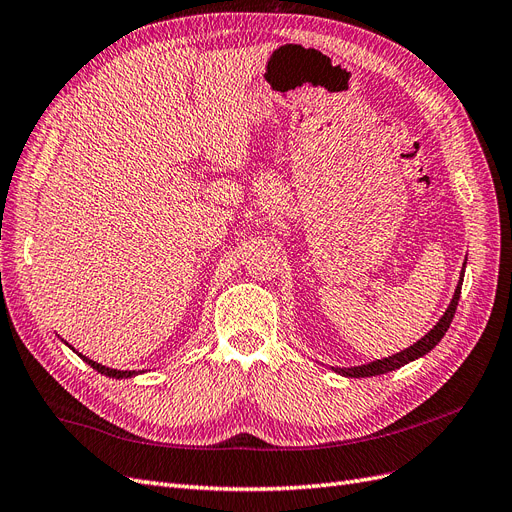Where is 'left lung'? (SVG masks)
<instances>
[{
    "instance_id": "8db88e82",
    "label": "left lung",
    "mask_w": 512,
    "mask_h": 512,
    "mask_svg": "<svg viewBox=\"0 0 512 512\" xmlns=\"http://www.w3.org/2000/svg\"><path fill=\"white\" fill-rule=\"evenodd\" d=\"M466 268V263H464ZM461 280H464V270H461ZM461 280L459 285L455 289V295L453 300L447 308V312L440 317V321L434 325V329H430L419 342H415L412 346H408L406 351L402 353H395L391 357H385V359H376L372 361V364H366V366H357V368H334L338 374H344V376H351V378H366V376H376V374H385V372H391V370H398L402 366H406L408 361H415L419 357H423L425 353H430L434 346L442 340V336L447 334V329L455 317V310H457V302H459V295H461Z\"/></svg>"
}]
</instances>
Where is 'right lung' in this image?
<instances>
[{
    "label": "right lung",
    "mask_w": 512,
    "mask_h": 512,
    "mask_svg": "<svg viewBox=\"0 0 512 512\" xmlns=\"http://www.w3.org/2000/svg\"><path fill=\"white\" fill-rule=\"evenodd\" d=\"M78 355H80V353H78ZM80 359L87 361V364H89L93 370H97L100 374H106V376H112V378H129V376L136 374L134 370H112V368H106V366L97 364V361H93V359H89V357H85V355H80Z\"/></svg>",
    "instance_id": "add662e5"
}]
</instances>
